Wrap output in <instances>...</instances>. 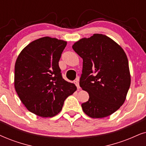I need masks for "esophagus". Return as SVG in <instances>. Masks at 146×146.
Instances as JSON below:
<instances>
[{
  "instance_id": "obj_1",
  "label": "esophagus",
  "mask_w": 146,
  "mask_h": 146,
  "mask_svg": "<svg viewBox=\"0 0 146 146\" xmlns=\"http://www.w3.org/2000/svg\"><path fill=\"white\" fill-rule=\"evenodd\" d=\"M79 77H77L76 80H75V82H74V83H75V86H77V89H78V90H79V89H80V86H79Z\"/></svg>"
}]
</instances>
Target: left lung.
<instances>
[{
	"label": "left lung",
	"instance_id": "8db88e82",
	"mask_svg": "<svg viewBox=\"0 0 146 146\" xmlns=\"http://www.w3.org/2000/svg\"><path fill=\"white\" fill-rule=\"evenodd\" d=\"M83 58L79 86L88 92L82 109L92 118L108 117L124 103L131 84L127 55L119 44L103 34H95L73 44Z\"/></svg>",
	"mask_w": 146,
	"mask_h": 146
}]
</instances>
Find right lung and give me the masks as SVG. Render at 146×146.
<instances>
[{
	"mask_svg": "<svg viewBox=\"0 0 146 146\" xmlns=\"http://www.w3.org/2000/svg\"><path fill=\"white\" fill-rule=\"evenodd\" d=\"M67 42L44 37L24 48L15 65V88L32 113L52 117L62 110L65 99L76 91L62 78L58 66Z\"/></svg>",
	"mask_w": 146,
	"mask_h": 146,
	"instance_id": "1",
	"label": "right lung"
}]
</instances>
